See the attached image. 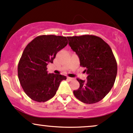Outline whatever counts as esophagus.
I'll return each mask as SVG.
<instances>
[{"mask_svg":"<svg viewBox=\"0 0 133 133\" xmlns=\"http://www.w3.org/2000/svg\"><path fill=\"white\" fill-rule=\"evenodd\" d=\"M68 79L69 80V81H72V80L74 79V78H70V77H68Z\"/></svg>","mask_w":133,"mask_h":133,"instance_id":"esophagus-1","label":"esophagus"}]
</instances>
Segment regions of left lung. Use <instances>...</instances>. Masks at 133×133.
Instances as JSON below:
<instances>
[{"label":"left lung","instance_id":"left-lung-1","mask_svg":"<svg viewBox=\"0 0 133 133\" xmlns=\"http://www.w3.org/2000/svg\"><path fill=\"white\" fill-rule=\"evenodd\" d=\"M68 39L88 75L86 81L77 79L80 86L73 91L74 96L84 103L98 102L110 91L117 76V65L111 48L97 36H68Z\"/></svg>","mask_w":133,"mask_h":133}]
</instances>
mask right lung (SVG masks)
<instances>
[{"label": "right lung", "mask_w": 133, "mask_h": 133, "mask_svg": "<svg viewBox=\"0 0 133 133\" xmlns=\"http://www.w3.org/2000/svg\"><path fill=\"white\" fill-rule=\"evenodd\" d=\"M65 36L41 35L27 45L17 67L22 88L30 98L45 102L55 95L62 80L61 74L48 73L46 65L53 63L57 53L68 45Z\"/></svg>", "instance_id": "obj_1"}]
</instances>
